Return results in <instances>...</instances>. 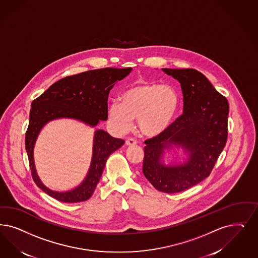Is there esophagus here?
<instances>
[{"mask_svg":"<svg viewBox=\"0 0 258 258\" xmlns=\"http://www.w3.org/2000/svg\"><path fill=\"white\" fill-rule=\"evenodd\" d=\"M138 142L135 140V139H128L126 140V145L127 146H134V145H137Z\"/></svg>","mask_w":258,"mask_h":258,"instance_id":"1","label":"esophagus"}]
</instances>
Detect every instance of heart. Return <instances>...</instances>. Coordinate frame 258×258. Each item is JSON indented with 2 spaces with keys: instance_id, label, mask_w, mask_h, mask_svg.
Returning a JSON list of instances; mask_svg holds the SVG:
<instances>
[{
  "instance_id": "b5f03b06",
  "label": "heart",
  "mask_w": 258,
  "mask_h": 258,
  "mask_svg": "<svg viewBox=\"0 0 258 258\" xmlns=\"http://www.w3.org/2000/svg\"><path fill=\"white\" fill-rule=\"evenodd\" d=\"M121 103L113 102L108 120L118 132H126L139 118L142 132L147 136L163 133L175 116L178 98L169 85L142 83L135 84L121 95Z\"/></svg>"
}]
</instances>
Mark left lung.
Wrapping results in <instances>:
<instances>
[{
    "label": "left lung",
    "mask_w": 258,
    "mask_h": 258,
    "mask_svg": "<svg viewBox=\"0 0 258 258\" xmlns=\"http://www.w3.org/2000/svg\"><path fill=\"white\" fill-rule=\"evenodd\" d=\"M177 80L183 93V114L163 133L145 141L142 172L158 191L174 194L199 184L212 173L228 138L229 103L196 69H162ZM172 143L190 153L188 163L166 167L159 160Z\"/></svg>",
    "instance_id": "1"
}]
</instances>
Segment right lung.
Wrapping results in <instances>:
<instances>
[{"instance_id":"1","label":"right lung","mask_w":258,"mask_h":258,"mask_svg":"<svg viewBox=\"0 0 258 258\" xmlns=\"http://www.w3.org/2000/svg\"><path fill=\"white\" fill-rule=\"evenodd\" d=\"M132 68L106 67L68 76L53 83L32 101L28 127L25 132V150L34 182L53 199L64 203L89 200L102 175L109 156L120 148L124 141L115 139L103 130H97L94 138L93 158L89 173L81 186L67 192L53 191L39 179L33 160V147L42 126L58 117H73L95 126L108 117L109 92Z\"/></svg>"}]
</instances>
